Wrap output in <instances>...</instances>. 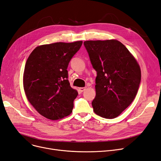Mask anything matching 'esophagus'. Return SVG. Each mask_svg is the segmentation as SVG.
<instances>
[{
    "instance_id": "esophagus-1",
    "label": "esophagus",
    "mask_w": 161,
    "mask_h": 161,
    "mask_svg": "<svg viewBox=\"0 0 161 161\" xmlns=\"http://www.w3.org/2000/svg\"><path fill=\"white\" fill-rule=\"evenodd\" d=\"M86 90V88L85 87H81V88H79V91H80V92H84Z\"/></svg>"
}]
</instances>
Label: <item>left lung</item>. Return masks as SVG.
<instances>
[{
  "label": "left lung",
  "instance_id": "8db88e82",
  "mask_svg": "<svg viewBox=\"0 0 161 161\" xmlns=\"http://www.w3.org/2000/svg\"><path fill=\"white\" fill-rule=\"evenodd\" d=\"M84 46L96 71L94 112L113 119L133 101L141 82V69L124 44L115 40L86 41Z\"/></svg>",
  "mask_w": 161,
  "mask_h": 161
}]
</instances>
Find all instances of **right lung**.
Masks as SVG:
<instances>
[{"label":"right lung","instance_id":"1","mask_svg":"<svg viewBox=\"0 0 161 161\" xmlns=\"http://www.w3.org/2000/svg\"><path fill=\"white\" fill-rule=\"evenodd\" d=\"M82 44L57 42L34 49L24 73V88L30 104L45 118L56 120L71 114L78 92L70 86L67 67Z\"/></svg>","mask_w":161,"mask_h":161}]
</instances>
